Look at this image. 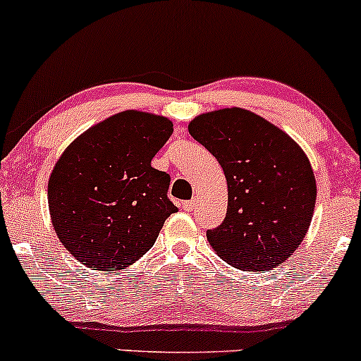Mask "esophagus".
Returning <instances> with one entry per match:
<instances>
[{
  "label": "esophagus",
  "instance_id": "34e87169",
  "mask_svg": "<svg viewBox=\"0 0 361 361\" xmlns=\"http://www.w3.org/2000/svg\"><path fill=\"white\" fill-rule=\"evenodd\" d=\"M182 208H184L185 212H192V209L196 208V201H194V200H189V201H182Z\"/></svg>",
  "mask_w": 361,
  "mask_h": 361
}]
</instances>
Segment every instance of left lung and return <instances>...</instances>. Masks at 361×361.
Returning a JSON list of instances; mask_svg holds the SVG:
<instances>
[{"label": "left lung", "instance_id": "8db88e82", "mask_svg": "<svg viewBox=\"0 0 361 361\" xmlns=\"http://www.w3.org/2000/svg\"><path fill=\"white\" fill-rule=\"evenodd\" d=\"M189 135L224 169L226 216L208 230L209 244L230 266L264 271L302 244L315 208V177L303 149L281 129L244 109L197 116Z\"/></svg>", "mask_w": 361, "mask_h": 361}]
</instances>
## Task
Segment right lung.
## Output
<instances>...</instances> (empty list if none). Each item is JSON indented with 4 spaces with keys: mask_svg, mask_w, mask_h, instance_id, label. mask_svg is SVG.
Listing matches in <instances>:
<instances>
[{
    "mask_svg": "<svg viewBox=\"0 0 361 361\" xmlns=\"http://www.w3.org/2000/svg\"><path fill=\"white\" fill-rule=\"evenodd\" d=\"M167 117L124 111L85 131L66 148L47 185L61 244L100 271L131 266L155 244L177 212L170 176L152 159L172 135Z\"/></svg>",
    "mask_w": 361,
    "mask_h": 361,
    "instance_id": "add662e5",
    "label": "right lung"
}]
</instances>
